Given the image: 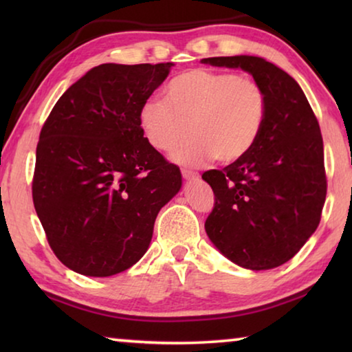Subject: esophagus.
Listing matches in <instances>:
<instances>
[{
	"instance_id": "obj_1",
	"label": "esophagus",
	"mask_w": 352,
	"mask_h": 352,
	"mask_svg": "<svg viewBox=\"0 0 352 352\" xmlns=\"http://www.w3.org/2000/svg\"><path fill=\"white\" fill-rule=\"evenodd\" d=\"M182 175H183V178H186V180H197L199 172L190 170V169H183L182 170Z\"/></svg>"
}]
</instances>
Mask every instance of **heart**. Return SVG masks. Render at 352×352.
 Returning a JSON list of instances; mask_svg holds the SVG:
<instances>
[{
  "mask_svg": "<svg viewBox=\"0 0 352 352\" xmlns=\"http://www.w3.org/2000/svg\"><path fill=\"white\" fill-rule=\"evenodd\" d=\"M164 100L151 98L141 104L140 126L158 152H170L190 130L192 136L174 153L175 162L186 166L214 158L225 164L239 162L258 142L269 111L258 80L210 68L172 77Z\"/></svg>",
  "mask_w": 352,
  "mask_h": 352,
  "instance_id": "1",
  "label": "heart"
}]
</instances>
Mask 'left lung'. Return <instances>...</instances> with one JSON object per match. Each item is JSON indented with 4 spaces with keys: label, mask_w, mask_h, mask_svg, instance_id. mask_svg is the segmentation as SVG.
<instances>
[{
    "label": "left lung",
    "mask_w": 352,
    "mask_h": 352,
    "mask_svg": "<svg viewBox=\"0 0 352 352\" xmlns=\"http://www.w3.org/2000/svg\"><path fill=\"white\" fill-rule=\"evenodd\" d=\"M201 62L248 71L269 99L265 126L252 152L201 175L214 192L206 234L237 265L275 269L300 252L321 219L327 182L317 116L294 77L264 58Z\"/></svg>",
    "instance_id": "left-lung-1"
}]
</instances>
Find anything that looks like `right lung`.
<instances>
[{
	"label": "right lung",
	"instance_id": "obj_1",
	"mask_svg": "<svg viewBox=\"0 0 352 352\" xmlns=\"http://www.w3.org/2000/svg\"><path fill=\"white\" fill-rule=\"evenodd\" d=\"M172 63H104L73 83L43 124L32 200L54 254L80 275L136 264L158 212L182 188L178 166L144 138L140 107Z\"/></svg>",
	"mask_w": 352,
	"mask_h": 352
}]
</instances>
